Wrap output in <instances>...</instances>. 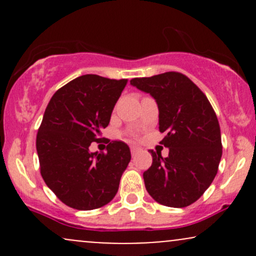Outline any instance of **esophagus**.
Returning a JSON list of instances; mask_svg holds the SVG:
<instances>
[{"instance_id": "esophagus-1", "label": "esophagus", "mask_w": 256, "mask_h": 256, "mask_svg": "<svg viewBox=\"0 0 256 256\" xmlns=\"http://www.w3.org/2000/svg\"><path fill=\"white\" fill-rule=\"evenodd\" d=\"M138 152H140V148H137V146H131V154H132V156H134V155H136Z\"/></svg>"}]
</instances>
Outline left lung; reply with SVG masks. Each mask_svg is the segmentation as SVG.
Listing matches in <instances>:
<instances>
[{
    "instance_id": "1",
    "label": "left lung",
    "mask_w": 256,
    "mask_h": 256,
    "mask_svg": "<svg viewBox=\"0 0 256 256\" xmlns=\"http://www.w3.org/2000/svg\"><path fill=\"white\" fill-rule=\"evenodd\" d=\"M131 85L150 94L158 108L161 144L168 156L150 150L143 173L146 192L158 204L183 208L204 195L218 172L222 154L218 118L206 95L186 76L166 72L134 78Z\"/></svg>"
}]
</instances>
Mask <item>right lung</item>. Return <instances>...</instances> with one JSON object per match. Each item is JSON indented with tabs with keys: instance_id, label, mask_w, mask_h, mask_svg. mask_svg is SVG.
Returning a JSON list of instances; mask_svg holds the SVG:
<instances>
[{
	"instance_id": "right-lung-1",
	"label": "right lung",
	"mask_w": 256,
	"mask_h": 256,
	"mask_svg": "<svg viewBox=\"0 0 256 256\" xmlns=\"http://www.w3.org/2000/svg\"><path fill=\"white\" fill-rule=\"evenodd\" d=\"M128 79L85 74L60 88L46 106L36 148L40 174L60 201L79 210L107 204L118 192L130 148L113 140L107 152H90Z\"/></svg>"
}]
</instances>
